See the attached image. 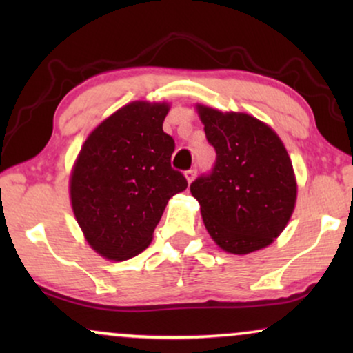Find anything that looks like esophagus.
Listing matches in <instances>:
<instances>
[{"label": "esophagus", "mask_w": 353, "mask_h": 353, "mask_svg": "<svg viewBox=\"0 0 353 353\" xmlns=\"http://www.w3.org/2000/svg\"><path fill=\"white\" fill-rule=\"evenodd\" d=\"M185 176H186V181H188V183H191L192 180H194V176H196V170H194V168H191V170L185 172Z\"/></svg>", "instance_id": "1"}]
</instances>
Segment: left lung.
I'll return each mask as SVG.
<instances>
[{
  "mask_svg": "<svg viewBox=\"0 0 353 353\" xmlns=\"http://www.w3.org/2000/svg\"><path fill=\"white\" fill-rule=\"evenodd\" d=\"M196 110L216 151L214 172L190 186L207 233L228 254L267 248L288 226L297 201L296 173L281 138L245 112L205 104Z\"/></svg>",
  "mask_w": 353,
  "mask_h": 353,
  "instance_id": "8db88e82",
  "label": "left lung"
}]
</instances>
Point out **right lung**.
Segmentation results:
<instances>
[{
    "label": "right lung",
    "instance_id": "add662e5",
    "mask_svg": "<svg viewBox=\"0 0 353 353\" xmlns=\"http://www.w3.org/2000/svg\"><path fill=\"white\" fill-rule=\"evenodd\" d=\"M170 104L133 101L104 119L81 144L69 194L85 241L122 262L151 244L165 207L188 183L170 165L175 143L162 125Z\"/></svg>",
    "mask_w": 353,
    "mask_h": 353
}]
</instances>
